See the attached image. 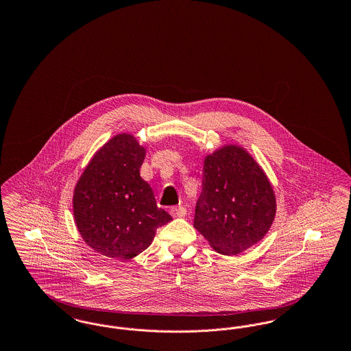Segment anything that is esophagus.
<instances>
[{
  "mask_svg": "<svg viewBox=\"0 0 351 351\" xmlns=\"http://www.w3.org/2000/svg\"><path fill=\"white\" fill-rule=\"evenodd\" d=\"M169 212L173 217L182 218L186 215V209L184 206H173V208H171Z\"/></svg>",
  "mask_w": 351,
  "mask_h": 351,
  "instance_id": "esophagus-1",
  "label": "esophagus"
}]
</instances>
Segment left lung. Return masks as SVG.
<instances>
[{"instance_id": "8db88e82", "label": "left lung", "mask_w": 351, "mask_h": 351, "mask_svg": "<svg viewBox=\"0 0 351 351\" xmlns=\"http://www.w3.org/2000/svg\"><path fill=\"white\" fill-rule=\"evenodd\" d=\"M202 165L193 226L218 254L238 255L268 233L276 216L274 186L250 152L235 143L205 155Z\"/></svg>"}]
</instances>
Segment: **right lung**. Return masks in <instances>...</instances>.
Segmentation results:
<instances>
[{
	"label": "right lung",
	"instance_id": "add662e5",
	"mask_svg": "<svg viewBox=\"0 0 351 351\" xmlns=\"http://www.w3.org/2000/svg\"><path fill=\"white\" fill-rule=\"evenodd\" d=\"M146 147L118 133L95 152L73 188L72 209L84 242L112 259L129 261L146 250L156 229L172 217L156 206L141 178Z\"/></svg>",
	"mask_w": 351,
	"mask_h": 351
}]
</instances>
